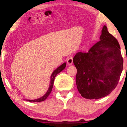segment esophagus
I'll list each match as a JSON object with an SVG mask.
<instances>
[{
  "instance_id": "obj_1",
  "label": "esophagus",
  "mask_w": 127,
  "mask_h": 127,
  "mask_svg": "<svg viewBox=\"0 0 127 127\" xmlns=\"http://www.w3.org/2000/svg\"><path fill=\"white\" fill-rule=\"evenodd\" d=\"M67 63L68 65H72L73 64V57L72 56H69L67 59Z\"/></svg>"
}]
</instances>
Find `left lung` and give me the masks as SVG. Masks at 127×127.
<instances>
[{
	"mask_svg": "<svg viewBox=\"0 0 127 127\" xmlns=\"http://www.w3.org/2000/svg\"><path fill=\"white\" fill-rule=\"evenodd\" d=\"M100 39L88 52H79L73 57L77 88L84 98L90 100L109 95L117 86L123 69L120 45L106 26Z\"/></svg>",
	"mask_w": 127,
	"mask_h": 127,
	"instance_id": "1",
	"label": "left lung"
}]
</instances>
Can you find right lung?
Returning <instances> with one entry per match:
<instances>
[{
	"label": "right lung",
	"instance_id": "add662e5",
	"mask_svg": "<svg viewBox=\"0 0 127 127\" xmlns=\"http://www.w3.org/2000/svg\"><path fill=\"white\" fill-rule=\"evenodd\" d=\"M65 66H66V63H64L62 64L60 66H59V67L57 68V69H55V70L52 72V75H51V76L50 85H49V88H48V90L47 92H46V93L44 95L42 96V97H40V98H39L35 99V100H27V101H30V102H33V103H34V102L43 101H44V100H46V99L47 98V97L49 96V94H50L51 92V91H52V87H53V85H54V81L55 76H56L57 75H58L59 73H60L61 72H62L63 70L64 69Z\"/></svg>",
	"mask_w": 127,
	"mask_h": 127
}]
</instances>
